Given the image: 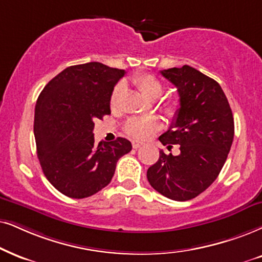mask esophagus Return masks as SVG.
I'll list each match as a JSON object with an SVG mask.
<instances>
[{"instance_id":"34e87169","label":"esophagus","mask_w":262,"mask_h":262,"mask_svg":"<svg viewBox=\"0 0 262 262\" xmlns=\"http://www.w3.org/2000/svg\"><path fill=\"white\" fill-rule=\"evenodd\" d=\"M132 144H133V148H140L142 145V142H140V141H137V140H134L133 142H132Z\"/></svg>"}]
</instances>
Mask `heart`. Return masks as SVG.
I'll list each match as a JSON object with an SVG mask.
<instances>
[{"instance_id": "1", "label": "heart", "mask_w": 262, "mask_h": 262, "mask_svg": "<svg viewBox=\"0 0 262 262\" xmlns=\"http://www.w3.org/2000/svg\"><path fill=\"white\" fill-rule=\"evenodd\" d=\"M134 84L137 85L142 94L148 99H157L160 98L163 93L164 88L163 84L161 83L160 79L155 76L145 74L140 75L138 77L134 78ZM121 95V87L117 85L114 91H112L111 98H110V104L112 107H116L120 100ZM165 114L173 115L174 108L167 105L164 107ZM161 127V122L158 120V117L156 116H145V117H132L125 122L124 124V132L129 137L137 139V140H146L147 138H150L155 132H157Z\"/></svg>"}]
</instances>
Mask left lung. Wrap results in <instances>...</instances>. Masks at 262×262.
<instances>
[{
	"mask_svg": "<svg viewBox=\"0 0 262 262\" xmlns=\"http://www.w3.org/2000/svg\"><path fill=\"white\" fill-rule=\"evenodd\" d=\"M161 74L177 87L180 107L160 141L179 145L180 154L161 150L147 180L164 197L184 202L207 190L223 169L233 141V115L220 84L196 69L184 65Z\"/></svg>",
	"mask_w": 262,
	"mask_h": 262,
	"instance_id": "obj_1",
	"label": "left lung"
}]
</instances>
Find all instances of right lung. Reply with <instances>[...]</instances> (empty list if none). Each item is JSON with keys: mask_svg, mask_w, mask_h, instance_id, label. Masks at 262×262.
<instances>
[{"mask_svg": "<svg viewBox=\"0 0 262 262\" xmlns=\"http://www.w3.org/2000/svg\"><path fill=\"white\" fill-rule=\"evenodd\" d=\"M124 70L101 62L66 68L48 82L35 106L34 134L43 174L70 198L93 196L110 184L130 141L94 142V122L110 115V98Z\"/></svg>", "mask_w": 262, "mask_h": 262, "instance_id": "obj_1", "label": "right lung"}]
</instances>
